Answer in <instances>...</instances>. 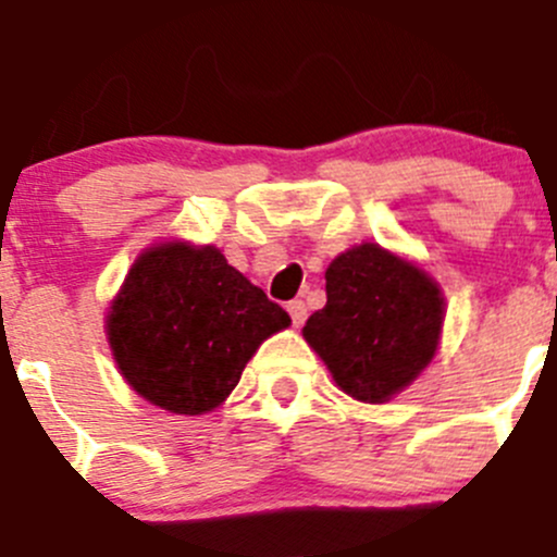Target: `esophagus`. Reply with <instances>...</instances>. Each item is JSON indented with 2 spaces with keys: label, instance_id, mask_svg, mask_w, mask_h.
<instances>
[{
  "label": "esophagus",
  "instance_id": "obj_1",
  "mask_svg": "<svg viewBox=\"0 0 557 557\" xmlns=\"http://www.w3.org/2000/svg\"><path fill=\"white\" fill-rule=\"evenodd\" d=\"M288 312H290V321H294L296 329H299L301 323L307 321V307H305V301H301V299L288 301Z\"/></svg>",
  "mask_w": 557,
  "mask_h": 557
}]
</instances>
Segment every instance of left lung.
<instances>
[{
  "mask_svg": "<svg viewBox=\"0 0 557 557\" xmlns=\"http://www.w3.org/2000/svg\"><path fill=\"white\" fill-rule=\"evenodd\" d=\"M444 315V290L419 263L361 242L329 263L326 307L301 334L345 394L377 405L433 361Z\"/></svg>",
  "mask_w": 557,
  "mask_h": 557,
  "instance_id": "obj_1",
  "label": "left lung"
}]
</instances>
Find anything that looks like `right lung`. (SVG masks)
I'll list each match as a JSON object with an SVG mask.
<instances>
[{
    "label": "right lung",
    "mask_w": 557,
    "mask_h": 557,
    "mask_svg": "<svg viewBox=\"0 0 557 557\" xmlns=\"http://www.w3.org/2000/svg\"><path fill=\"white\" fill-rule=\"evenodd\" d=\"M290 326L214 245L171 239L135 258L106 315L119 372L169 413L225 403L261 343Z\"/></svg>",
    "instance_id": "obj_1"
}]
</instances>
